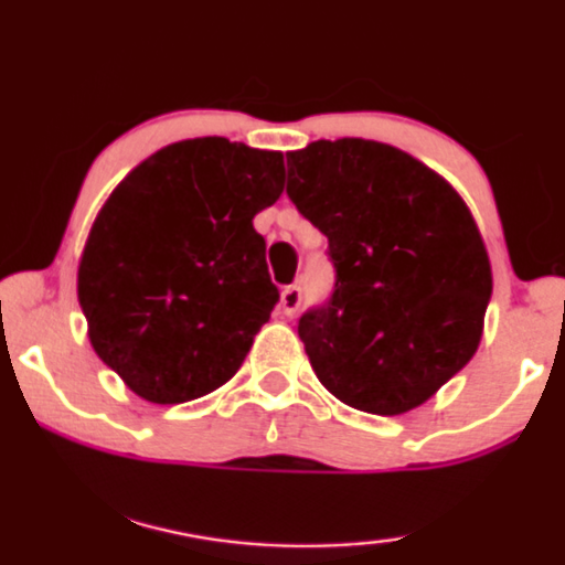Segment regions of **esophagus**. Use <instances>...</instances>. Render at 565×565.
Listing matches in <instances>:
<instances>
[{"label":"esophagus","instance_id":"1","mask_svg":"<svg viewBox=\"0 0 565 565\" xmlns=\"http://www.w3.org/2000/svg\"><path fill=\"white\" fill-rule=\"evenodd\" d=\"M300 303H303V290H300V285H288L280 292V309L285 317H292L300 309Z\"/></svg>","mask_w":565,"mask_h":565}]
</instances>
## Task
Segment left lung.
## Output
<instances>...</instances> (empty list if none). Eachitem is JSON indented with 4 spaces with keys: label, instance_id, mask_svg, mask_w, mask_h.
<instances>
[{
    "label": "left lung",
    "instance_id": "obj_1",
    "mask_svg": "<svg viewBox=\"0 0 565 565\" xmlns=\"http://www.w3.org/2000/svg\"><path fill=\"white\" fill-rule=\"evenodd\" d=\"M288 196L337 269L332 298L298 321L317 379L363 413L423 405L470 363L493 292L470 207L434 168L361 137L288 152Z\"/></svg>",
    "mask_w": 565,
    "mask_h": 565
}]
</instances>
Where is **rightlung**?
<instances>
[{"label":"right lung","instance_id":"obj_1","mask_svg":"<svg viewBox=\"0 0 565 565\" xmlns=\"http://www.w3.org/2000/svg\"><path fill=\"white\" fill-rule=\"evenodd\" d=\"M282 184V152L196 137L152 152L100 207L77 298L93 350L137 397L179 405L236 376L280 298L254 215Z\"/></svg>","mask_w":565,"mask_h":565}]
</instances>
